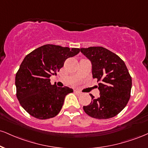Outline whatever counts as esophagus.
Wrapping results in <instances>:
<instances>
[{
    "label": "esophagus",
    "mask_w": 148,
    "mask_h": 148,
    "mask_svg": "<svg viewBox=\"0 0 148 148\" xmlns=\"http://www.w3.org/2000/svg\"><path fill=\"white\" fill-rule=\"evenodd\" d=\"M74 93H75L76 95H78V96L81 95V92H79V91H77V90H75V91H74Z\"/></svg>",
    "instance_id": "esophagus-1"
}]
</instances>
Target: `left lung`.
I'll return each instance as SVG.
<instances>
[{"label": "left lung", "mask_w": 148, "mask_h": 148, "mask_svg": "<svg viewBox=\"0 0 148 148\" xmlns=\"http://www.w3.org/2000/svg\"><path fill=\"white\" fill-rule=\"evenodd\" d=\"M91 61L92 76L99 82L100 97L92 94L90 105L83 106L87 114L98 119L112 118L120 113L130 98L132 77L125 63L112 51L103 47L81 48Z\"/></svg>", "instance_id": "1"}]
</instances>
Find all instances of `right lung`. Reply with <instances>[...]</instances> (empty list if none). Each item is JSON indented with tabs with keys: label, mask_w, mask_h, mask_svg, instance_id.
<instances>
[{
	"label": "right lung",
	"mask_w": 148,
	"mask_h": 148,
	"mask_svg": "<svg viewBox=\"0 0 148 148\" xmlns=\"http://www.w3.org/2000/svg\"><path fill=\"white\" fill-rule=\"evenodd\" d=\"M79 51V48L47 44L25 57L16 74L15 84L18 100L27 112L42 120L59 113L65 97L73 90L51 85L49 77L59 72L67 58Z\"/></svg>",
	"instance_id": "1"
}]
</instances>
